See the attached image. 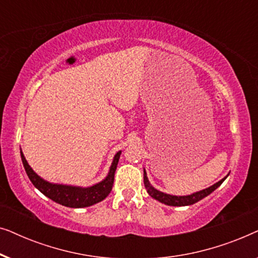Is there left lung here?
<instances>
[{
	"mask_svg": "<svg viewBox=\"0 0 258 258\" xmlns=\"http://www.w3.org/2000/svg\"><path fill=\"white\" fill-rule=\"evenodd\" d=\"M143 178H144V185H146V189L149 195L153 197V199L160 201L161 203H164L167 204V206H172V207H184V206H191V204L199 202L204 197H207L208 195H210L211 192L214 191V190H216L218 186H220L222 183L225 178H227V176H225L224 178H222L220 182L215 183L214 185L209 186V188L204 189V190H201V191H197V192H194L191 195H188V196H172V195H168V194H164L162 191H158L154 188L153 185L150 184L149 181H148V177H147V172L144 170V175H143Z\"/></svg>",
	"mask_w": 258,
	"mask_h": 258,
	"instance_id": "obj_1",
	"label": "left lung"
}]
</instances>
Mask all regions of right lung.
I'll list each match as a JSON object with an SVG mask.
<instances>
[{
	"label": "right lung",
	"mask_w": 258,
	"mask_h": 258,
	"mask_svg": "<svg viewBox=\"0 0 258 258\" xmlns=\"http://www.w3.org/2000/svg\"><path fill=\"white\" fill-rule=\"evenodd\" d=\"M119 155H121V151H118V153L115 155L110 170H109V174L103 181L97 183V184H95L93 186L81 188V186L54 184V183H49L47 181H44L43 178H41L40 176L30 168L26 157H24L22 151H21V158H22L23 167L26 169V172L31 183H33L43 195L49 197V199L54 201V202L69 208L90 207L93 206V204H96L98 202H101V201H103L105 197L110 194L112 184H114V176L116 168H117Z\"/></svg>",
	"instance_id": "obj_1"
}]
</instances>
